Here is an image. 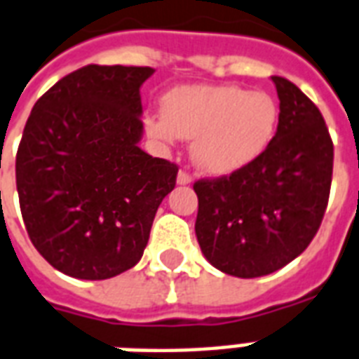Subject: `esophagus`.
Returning <instances> with one entry per match:
<instances>
[{
	"instance_id": "34e87169",
	"label": "esophagus",
	"mask_w": 359,
	"mask_h": 359,
	"mask_svg": "<svg viewBox=\"0 0 359 359\" xmlns=\"http://www.w3.org/2000/svg\"><path fill=\"white\" fill-rule=\"evenodd\" d=\"M177 184H180V186L191 184V177L186 173V171H179V175H177Z\"/></svg>"
}]
</instances>
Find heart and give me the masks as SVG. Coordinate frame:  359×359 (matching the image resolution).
Instances as JSON below:
<instances>
[{"instance_id": "heart-1", "label": "heart", "mask_w": 359, "mask_h": 359, "mask_svg": "<svg viewBox=\"0 0 359 359\" xmlns=\"http://www.w3.org/2000/svg\"><path fill=\"white\" fill-rule=\"evenodd\" d=\"M278 105L265 92L233 84L177 86L163 97L161 114H150V139L191 141V160L216 177L237 173L264 154L275 137Z\"/></svg>"}]
</instances>
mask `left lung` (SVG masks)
Returning <instances> with one entry per match:
<instances>
[{"mask_svg": "<svg viewBox=\"0 0 359 359\" xmlns=\"http://www.w3.org/2000/svg\"><path fill=\"white\" fill-rule=\"evenodd\" d=\"M277 133L258 160L229 177L198 180L196 235L210 265L264 277L297 258L324 218L333 143L322 113L294 82L273 76Z\"/></svg>", "mask_w": 359, "mask_h": 359, "instance_id": "left-lung-1", "label": "left lung"}]
</instances>
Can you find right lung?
<instances>
[{
    "label": "right lung",
    "mask_w": 359,
    "mask_h": 359,
    "mask_svg": "<svg viewBox=\"0 0 359 359\" xmlns=\"http://www.w3.org/2000/svg\"><path fill=\"white\" fill-rule=\"evenodd\" d=\"M152 67L86 65L32 109L16 154L27 235L64 275L103 280L131 269L179 168L152 158L141 86Z\"/></svg>",
    "instance_id": "obj_1"
}]
</instances>
